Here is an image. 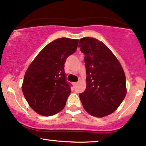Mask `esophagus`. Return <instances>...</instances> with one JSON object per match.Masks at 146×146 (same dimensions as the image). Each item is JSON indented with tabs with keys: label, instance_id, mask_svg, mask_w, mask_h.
Masks as SVG:
<instances>
[{
	"label": "esophagus",
	"instance_id": "obj_1",
	"mask_svg": "<svg viewBox=\"0 0 146 146\" xmlns=\"http://www.w3.org/2000/svg\"><path fill=\"white\" fill-rule=\"evenodd\" d=\"M77 84H78V82H73V86H76Z\"/></svg>",
	"mask_w": 146,
	"mask_h": 146
}]
</instances>
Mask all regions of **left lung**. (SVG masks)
Returning <instances> with one entry per match:
<instances>
[{"mask_svg": "<svg viewBox=\"0 0 146 146\" xmlns=\"http://www.w3.org/2000/svg\"><path fill=\"white\" fill-rule=\"evenodd\" d=\"M84 54L86 87L79 96L91 116L104 117L116 111L125 97V75L115 55L102 41L91 37L80 40Z\"/></svg>", "mask_w": 146, "mask_h": 146, "instance_id": "left-lung-1", "label": "left lung"}]
</instances>
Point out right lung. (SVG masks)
Here are the masks:
<instances>
[{
    "label": "right lung",
    "mask_w": 146,
    "mask_h": 146,
    "mask_svg": "<svg viewBox=\"0 0 146 146\" xmlns=\"http://www.w3.org/2000/svg\"><path fill=\"white\" fill-rule=\"evenodd\" d=\"M78 39L60 38L41 50L25 72L22 91L30 107L40 115L52 116L64 108L70 84L64 63L78 48Z\"/></svg>",
    "instance_id": "1"
}]
</instances>
